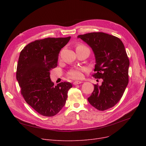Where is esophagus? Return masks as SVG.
<instances>
[{
	"instance_id": "34e87169",
	"label": "esophagus",
	"mask_w": 146,
	"mask_h": 146,
	"mask_svg": "<svg viewBox=\"0 0 146 146\" xmlns=\"http://www.w3.org/2000/svg\"><path fill=\"white\" fill-rule=\"evenodd\" d=\"M82 82L81 81H75L73 82V85H79V84H80L82 83Z\"/></svg>"
}]
</instances>
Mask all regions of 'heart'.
Wrapping results in <instances>:
<instances>
[{
	"instance_id": "b5f03b06",
	"label": "heart",
	"mask_w": 146,
	"mask_h": 146,
	"mask_svg": "<svg viewBox=\"0 0 146 146\" xmlns=\"http://www.w3.org/2000/svg\"><path fill=\"white\" fill-rule=\"evenodd\" d=\"M85 46L83 45H79L76 48H81V47H85ZM86 71V68L84 67H75L72 68L71 70H69L68 72V76L69 78L74 79V80H78L80 79L83 78V73Z\"/></svg>"
}]
</instances>
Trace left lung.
<instances>
[{
	"label": "left lung",
	"instance_id": "left-lung-1",
	"mask_svg": "<svg viewBox=\"0 0 146 146\" xmlns=\"http://www.w3.org/2000/svg\"><path fill=\"white\" fill-rule=\"evenodd\" d=\"M92 49L96 60L93 76L102 79L101 86L94 85V90L88 100L99 111L115 105L121 99L128 83L129 61L125 47L119 38L98 32L78 36Z\"/></svg>",
	"mask_w": 146,
	"mask_h": 146
}]
</instances>
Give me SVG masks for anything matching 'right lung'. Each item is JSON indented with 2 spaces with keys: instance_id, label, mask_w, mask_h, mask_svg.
<instances>
[{
  "instance_id": "right-lung-1",
  "label": "right lung",
  "mask_w": 146,
  "mask_h": 146,
  "mask_svg": "<svg viewBox=\"0 0 146 146\" xmlns=\"http://www.w3.org/2000/svg\"><path fill=\"white\" fill-rule=\"evenodd\" d=\"M70 36L47 38L27 45L20 53L17 69V79L26 102L38 113L53 117L64 106L70 82L56 86L50 79V70L57 66L61 49Z\"/></svg>"
}]
</instances>
